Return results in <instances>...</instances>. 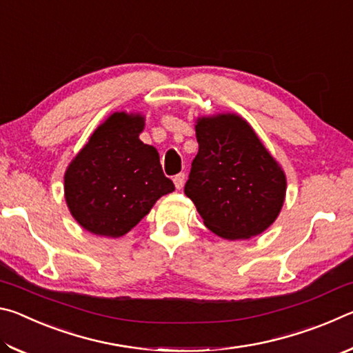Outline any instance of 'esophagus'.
<instances>
[{"label":"esophagus","instance_id":"34e87169","mask_svg":"<svg viewBox=\"0 0 353 353\" xmlns=\"http://www.w3.org/2000/svg\"><path fill=\"white\" fill-rule=\"evenodd\" d=\"M172 181H174L176 188L181 190V188L183 187V183H185V174H183V172H179V174H176L174 179H172Z\"/></svg>","mask_w":353,"mask_h":353}]
</instances>
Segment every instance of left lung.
<instances>
[{
    "label": "left lung",
    "mask_w": 353,
    "mask_h": 353,
    "mask_svg": "<svg viewBox=\"0 0 353 353\" xmlns=\"http://www.w3.org/2000/svg\"><path fill=\"white\" fill-rule=\"evenodd\" d=\"M196 139L183 191L207 229L225 240L265 232L282 210L286 177L254 129L235 113H219L198 119Z\"/></svg>",
    "instance_id": "8db88e82"
}]
</instances>
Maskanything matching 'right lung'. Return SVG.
<instances>
[{
  "mask_svg": "<svg viewBox=\"0 0 353 353\" xmlns=\"http://www.w3.org/2000/svg\"><path fill=\"white\" fill-rule=\"evenodd\" d=\"M143 128L140 113L115 112L94 130L65 172L70 212L94 235L123 236L146 216L155 201L174 191L157 149L139 139Z\"/></svg>",
  "mask_w": 353,
  "mask_h": 353,
  "instance_id": "right-lung-1",
  "label": "right lung"
}]
</instances>
